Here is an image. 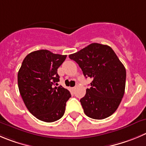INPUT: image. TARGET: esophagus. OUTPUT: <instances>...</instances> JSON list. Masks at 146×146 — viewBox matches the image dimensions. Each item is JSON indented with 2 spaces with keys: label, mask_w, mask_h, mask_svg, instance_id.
Segmentation results:
<instances>
[{
  "label": "esophagus",
  "mask_w": 146,
  "mask_h": 146,
  "mask_svg": "<svg viewBox=\"0 0 146 146\" xmlns=\"http://www.w3.org/2000/svg\"><path fill=\"white\" fill-rule=\"evenodd\" d=\"M71 89H72V90H73V89H74V87H73V88H71Z\"/></svg>",
  "instance_id": "1"
}]
</instances>
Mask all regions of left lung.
Instances as JSON below:
<instances>
[{
    "label": "left lung",
    "instance_id": "1",
    "mask_svg": "<svg viewBox=\"0 0 146 146\" xmlns=\"http://www.w3.org/2000/svg\"><path fill=\"white\" fill-rule=\"evenodd\" d=\"M86 78L92 79L90 88L80 102L86 115L103 119L116 111L125 94L126 70L108 45L92 43L69 55Z\"/></svg>",
    "mask_w": 146,
    "mask_h": 146
}]
</instances>
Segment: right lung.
Returning a JSON list of instances; mask_svg holds the SVG:
<instances>
[{"label":"right lung","instance_id":"obj_1","mask_svg":"<svg viewBox=\"0 0 146 146\" xmlns=\"http://www.w3.org/2000/svg\"><path fill=\"white\" fill-rule=\"evenodd\" d=\"M67 55L47 50L27 54L18 73V86L26 107L38 119L52 122L63 116L69 91L58 86V68Z\"/></svg>","mask_w":146,"mask_h":146}]
</instances>
